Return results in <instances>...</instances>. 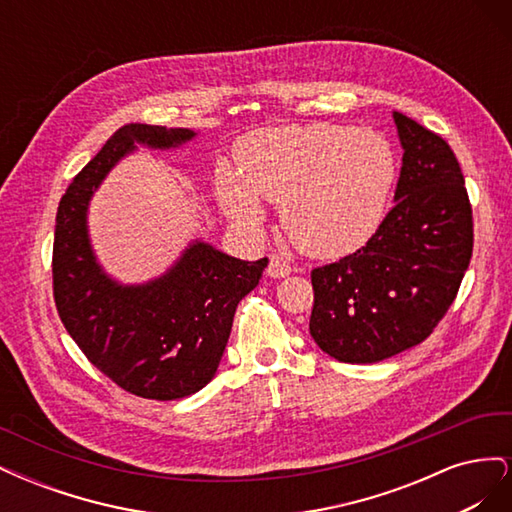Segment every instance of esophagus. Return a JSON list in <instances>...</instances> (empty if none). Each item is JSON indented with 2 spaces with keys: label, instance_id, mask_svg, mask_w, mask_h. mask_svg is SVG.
I'll return each mask as SVG.
<instances>
[{
  "label": "esophagus",
  "instance_id": "1",
  "mask_svg": "<svg viewBox=\"0 0 512 512\" xmlns=\"http://www.w3.org/2000/svg\"><path fill=\"white\" fill-rule=\"evenodd\" d=\"M290 273H292V267H290V262L284 256H280V254H271L269 256V267H267V275L269 277H286Z\"/></svg>",
  "mask_w": 512,
  "mask_h": 512
}]
</instances>
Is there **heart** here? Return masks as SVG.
Here are the masks:
<instances>
[{"instance_id":"obj_1","label":"heart","mask_w":512,"mask_h":512,"mask_svg":"<svg viewBox=\"0 0 512 512\" xmlns=\"http://www.w3.org/2000/svg\"><path fill=\"white\" fill-rule=\"evenodd\" d=\"M241 176L218 166L215 196L230 220L256 228L263 200L282 205L292 243L309 256L342 258L380 228L397 181V158L380 132L335 123L280 126L237 145Z\"/></svg>"}]
</instances>
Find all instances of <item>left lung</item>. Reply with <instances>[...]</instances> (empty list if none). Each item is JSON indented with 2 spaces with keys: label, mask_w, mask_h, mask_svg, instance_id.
<instances>
[{
  "label": "left lung",
  "mask_w": 512,
  "mask_h": 512,
  "mask_svg": "<svg viewBox=\"0 0 512 512\" xmlns=\"http://www.w3.org/2000/svg\"><path fill=\"white\" fill-rule=\"evenodd\" d=\"M393 119L404 147L395 207L361 250L312 271L309 333L342 363H378L425 342L472 258V205L453 149L414 119Z\"/></svg>",
  "instance_id": "8db88e82"
}]
</instances>
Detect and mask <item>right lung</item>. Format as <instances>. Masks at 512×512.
<instances>
[{
  "instance_id": "obj_1",
  "label": "right lung",
  "mask_w": 512,
  "mask_h": 512,
  "mask_svg": "<svg viewBox=\"0 0 512 512\" xmlns=\"http://www.w3.org/2000/svg\"><path fill=\"white\" fill-rule=\"evenodd\" d=\"M192 130L128 123L72 179L59 200L53 241L57 314L87 361L136 397L170 401L203 389L218 371L239 301L269 260L247 262L194 243L160 280L119 286L91 254L85 213L91 194L134 143L175 147Z\"/></svg>"
}]
</instances>
